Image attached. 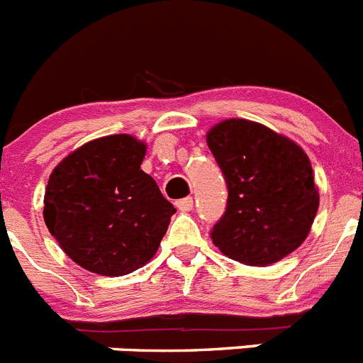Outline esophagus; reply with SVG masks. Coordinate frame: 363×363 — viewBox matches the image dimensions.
<instances>
[{"label": "esophagus", "mask_w": 363, "mask_h": 363, "mask_svg": "<svg viewBox=\"0 0 363 363\" xmlns=\"http://www.w3.org/2000/svg\"><path fill=\"white\" fill-rule=\"evenodd\" d=\"M176 207H178V211H182V213H189V211H192V207H194V201H192V198H182V200L176 201Z\"/></svg>", "instance_id": "34e87169"}]
</instances>
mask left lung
<instances>
[{"label": "left lung", "mask_w": 363, "mask_h": 363, "mask_svg": "<svg viewBox=\"0 0 363 363\" xmlns=\"http://www.w3.org/2000/svg\"><path fill=\"white\" fill-rule=\"evenodd\" d=\"M207 145L229 191L225 213L211 230L214 245L255 267L298 249L320 203L307 154L289 138L240 118L214 125Z\"/></svg>", "instance_id": "left-lung-1"}]
</instances>
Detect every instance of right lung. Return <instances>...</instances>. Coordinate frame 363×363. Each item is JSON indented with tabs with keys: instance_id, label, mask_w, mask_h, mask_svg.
Wrapping results in <instances>:
<instances>
[{
	"instance_id": "1",
	"label": "right lung",
	"mask_w": 363,
	"mask_h": 363,
	"mask_svg": "<svg viewBox=\"0 0 363 363\" xmlns=\"http://www.w3.org/2000/svg\"><path fill=\"white\" fill-rule=\"evenodd\" d=\"M145 150L129 134L98 138L70 152L50 174L45 225L86 271L123 277L158 251L176 209L142 171Z\"/></svg>"
}]
</instances>
